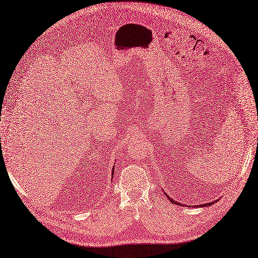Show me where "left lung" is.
Segmentation results:
<instances>
[{
  "label": "left lung",
  "instance_id": "left-lung-1",
  "mask_svg": "<svg viewBox=\"0 0 258 258\" xmlns=\"http://www.w3.org/2000/svg\"><path fill=\"white\" fill-rule=\"evenodd\" d=\"M165 195H166V197L169 199V201L171 202V203H173V204H176V205H179V206H188V205H186V204H182V203H178V202H176L175 200H173L172 198L171 197H169L166 192H164ZM221 199V198H220ZM219 201V200H215V201H213V202H209V203H205V204H200V205H195V206H197V207H206V206H211V205H214L215 203H217ZM194 205H192V207H195Z\"/></svg>",
  "mask_w": 258,
  "mask_h": 258
}]
</instances>
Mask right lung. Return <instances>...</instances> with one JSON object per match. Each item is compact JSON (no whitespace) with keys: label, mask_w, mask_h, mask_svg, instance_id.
<instances>
[{"label":"right lung","mask_w":258,"mask_h":258,"mask_svg":"<svg viewBox=\"0 0 258 258\" xmlns=\"http://www.w3.org/2000/svg\"><path fill=\"white\" fill-rule=\"evenodd\" d=\"M114 165V164H113ZM113 169H114V167H112V172H111V177L113 176ZM111 182H112V178H111Z\"/></svg>","instance_id":"obj_1"}]
</instances>
